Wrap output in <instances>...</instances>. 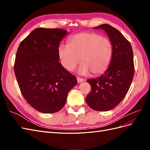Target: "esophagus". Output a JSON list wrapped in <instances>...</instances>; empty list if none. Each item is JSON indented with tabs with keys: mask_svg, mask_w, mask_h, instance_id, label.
<instances>
[{
	"mask_svg": "<svg viewBox=\"0 0 150 150\" xmlns=\"http://www.w3.org/2000/svg\"><path fill=\"white\" fill-rule=\"evenodd\" d=\"M77 81H78V83H81L83 82V81H84V79L83 78H79V77H77Z\"/></svg>",
	"mask_w": 150,
	"mask_h": 150,
	"instance_id": "esophagus-1",
	"label": "esophagus"
}]
</instances>
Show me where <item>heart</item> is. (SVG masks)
<instances>
[{
  "instance_id": "obj_1",
  "label": "heart",
  "mask_w": 150,
  "mask_h": 150,
  "mask_svg": "<svg viewBox=\"0 0 150 150\" xmlns=\"http://www.w3.org/2000/svg\"><path fill=\"white\" fill-rule=\"evenodd\" d=\"M57 54L63 67L73 71L80 62L79 72L86 74L91 72L97 76L105 72L110 66L112 46L111 41L98 33L83 32L67 39V45L58 47Z\"/></svg>"
}]
</instances>
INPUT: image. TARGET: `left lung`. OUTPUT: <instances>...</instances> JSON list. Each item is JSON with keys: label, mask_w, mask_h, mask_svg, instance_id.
<instances>
[{"label": "left lung", "mask_w": 150, "mask_h": 150, "mask_svg": "<svg viewBox=\"0 0 150 150\" xmlns=\"http://www.w3.org/2000/svg\"><path fill=\"white\" fill-rule=\"evenodd\" d=\"M95 29L106 31L112 46V55L103 74L87 80L91 91L86 103L94 110L107 111L118 105L128 91L134 72L133 52L130 42L118 30L106 24Z\"/></svg>", "instance_id": "8db88e82"}]
</instances>
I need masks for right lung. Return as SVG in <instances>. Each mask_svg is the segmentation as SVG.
Returning <instances> with one entry per match:
<instances>
[{
    "mask_svg": "<svg viewBox=\"0 0 150 150\" xmlns=\"http://www.w3.org/2000/svg\"><path fill=\"white\" fill-rule=\"evenodd\" d=\"M66 34L64 29L37 28L18 47L14 62L18 85L27 102L39 112L61 110L77 84L76 77L59 62L57 49Z\"/></svg>",
    "mask_w": 150,
    "mask_h": 150,
    "instance_id": "obj_1",
    "label": "right lung"
}]
</instances>
